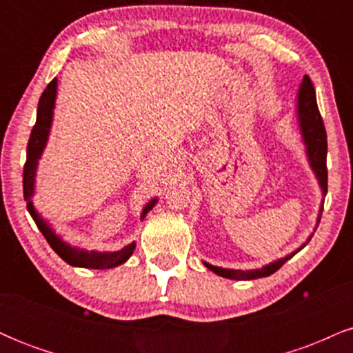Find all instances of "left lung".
Listing matches in <instances>:
<instances>
[{
	"mask_svg": "<svg viewBox=\"0 0 353 353\" xmlns=\"http://www.w3.org/2000/svg\"><path fill=\"white\" fill-rule=\"evenodd\" d=\"M297 119H299V128H301V134L305 144V152H307V161H309L312 171H314L315 177H317L320 189H322V196L327 194V134L325 128H323V121L320 117L319 108H317V99H315V89L314 84L309 76H303L301 86H299L297 92ZM323 204L320 205L319 217H317V225L320 222V216H322ZM312 236L307 239L309 242ZM305 242V244H307ZM302 244L297 250L290 252L285 257L277 259V261L270 262L261 269H252V270H236V269H224V267H217L204 262V265L209 270H212L214 274L221 275L225 279H236V281H252V279H261V277H269L275 270H279L281 267L289 261L290 257H294L299 250L303 249Z\"/></svg>",
	"mask_w": 353,
	"mask_h": 353,
	"instance_id": "obj_1",
	"label": "left lung"
}]
</instances>
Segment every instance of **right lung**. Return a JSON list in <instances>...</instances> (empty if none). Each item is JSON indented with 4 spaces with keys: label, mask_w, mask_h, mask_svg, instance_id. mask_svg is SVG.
<instances>
[{
    "label": "right lung",
    "mask_w": 353,
    "mask_h": 353,
    "mask_svg": "<svg viewBox=\"0 0 353 353\" xmlns=\"http://www.w3.org/2000/svg\"><path fill=\"white\" fill-rule=\"evenodd\" d=\"M56 92H58V79H52L48 84L44 92L39 98L38 103V112H36V124L31 131L30 141H28V149H26V164H24L23 171V192H24V201H26L28 212L31 214L33 221L38 225V229L41 230L44 239L48 241V244L52 247L56 254L63 259L64 262L72 267H84V269H112L124 264L132 252L136 249V242H131L121 250H114V252H98V250H86L79 249V247H72L64 242L54 230L51 229V225L41 217V214L36 210L33 205L31 197L34 196V188H36V171H38V163L41 159L44 148L48 144V137L51 132V124H52V114H54V104H56ZM157 199H151L148 204L144 205L141 219L145 217V214L156 205Z\"/></svg>",
    "instance_id": "1"
}]
</instances>
